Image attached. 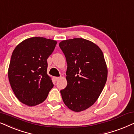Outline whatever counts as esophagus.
<instances>
[{
    "mask_svg": "<svg viewBox=\"0 0 134 134\" xmlns=\"http://www.w3.org/2000/svg\"><path fill=\"white\" fill-rule=\"evenodd\" d=\"M59 78H60V77H54V79L55 81H58L59 80Z\"/></svg>",
    "mask_w": 134,
    "mask_h": 134,
    "instance_id": "esophagus-1",
    "label": "esophagus"
}]
</instances>
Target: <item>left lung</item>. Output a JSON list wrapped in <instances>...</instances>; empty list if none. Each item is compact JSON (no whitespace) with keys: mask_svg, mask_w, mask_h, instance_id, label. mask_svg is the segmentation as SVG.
Returning a JSON list of instances; mask_svg holds the SVG:
<instances>
[{"mask_svg":"<svg viewBox=\"0 0 134 134\" xmlns=\"http://www.w3.org/2000/svg\"><path fill=\"white\" fill-rule=\"evenodd\" d=\"M59 44L67 64V85L60 91L62 100L72 111H83L96 102L105 85L108 70L103 54L97 44L84 38Z\"/></svg>","mask_w":134,"mask_h":134,"instance_id":"8db88e82","label":"left lung"}]
</instances>
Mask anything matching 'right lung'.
Returning a JSON list of instances; mask_svg holds the SVG:
<instances>
[{
	"label": "right lung",
	"instance_id": "1",
	"mask_svg": "<svg viewBox=\"0 0 134 134\" xmlns=\"http://www.w3.org/2000/svg\"><path fill=\"white\" fill-rule=\"evenodd\" d=\"M57 42L31 37L16 46L8 67V80L16 97L32 107L42 103L54 86L47 74V59Z\"/></svg>",
	"mask_w": 134,
	"mask_h": 134
}]
</instances>
